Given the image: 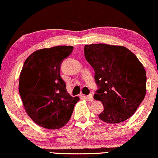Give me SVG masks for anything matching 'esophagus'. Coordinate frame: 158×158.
I'll use <instances>...</instances> for the list:
<instances>
[{
	"mask_svg": "<svg viewBox=\"0 0 158 158\" xmlns=\"http://www.w3.org/2000/svg\"><path fill=\"white\" fill-rule=\"evenodd\" d=\"M84 98H85L86 99L88 100V101L92 102L93 100V95L92 94H90V95H87V96L84 95Z\"/></svg>",
	"mask_w": 158,
	"mask_h": 158,
	"instance_id": "1",
	"label": "esophagus"
}]
</instances>
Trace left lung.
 Returning a JSON list of instances; mask_svg holds the SVG:
<instances>
[{"label":"left lung","instance_id":"8db88e82","mask_svg":"<svg viewBox=\"0 0 158 158\" xmlns=\"http://www.w3.org/2000/svg\"><path fill=\"white\" fill-rule=\"evenodd\" d=\"M85 58L95 71V100L104 110L98 115L107 123H119L135 113L146 93V73L135 55L123 46L87 45Z\"/></svg>","mask_w":158,"mask_h":158}]
</instances>
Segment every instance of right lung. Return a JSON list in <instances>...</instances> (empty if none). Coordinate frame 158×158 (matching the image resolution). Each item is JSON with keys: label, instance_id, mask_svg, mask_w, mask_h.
I'll list each match as a JSON object with an SVG mask.
<instances>
[{"label": "right lung", "instance_id": "obj_1", "mask_svg": "<svg viewBox=\"0 0 158 158\" xmlns=\"http://www.w3.org/2000/svg\"><path fill=\"white\" fill-rule=\"evenodd\" d=\"M73 46L52 47L33 52L23 66L19 93L26 111L40 126L58 129L71 117L79 98H73L60 77V66Z\"/></svg>", "mask_w": 158, "mask_h": 158}]
</instances>
